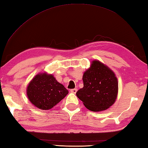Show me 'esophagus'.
Wrapping results in <instances>:
<instances>
[{
	"mask_svg": "<svg viewBox=\"0 0 148 148\" xmlns=\"http://www.w3.org/2000/svg\"><path fill=\"white\" fill-rule=\"evenodd\" d=\"M70 92L71 93H73V94H76V92H77V88H73V89H71Z\"/></svg>",
	"mask_w": 148,
	"mask_h": 148,
	"instance_id": "1",
	"label": "esophagus"
}]
</instances>
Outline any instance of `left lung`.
Here are the masks:
<instances>
[{"label":"left lung","instance_id":"8db88e82","mask_svg":"<svg viewBox=\"0 0 148 148\" xmlns=\"http://www.w3.org/2000/svg\"><path fill=\"white\" fill-rule=\"evenodd\" d=\"M84 87L77 92V96L92 111L107 110L115 103L119 83L114 72L98 60L92 61L84 72Z\"/></svg>","mask_w":148,"mask_h":148}]
</instances>
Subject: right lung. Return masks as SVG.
<instances>
[{
	"mask_svg": "<svg viewBox=\"0 0 148 148\" xmlns=\"http://www.w3.org/2000/svg\"><path fill=\"white\" fill-rule=\"evenodd\" d=\"M68 90L56 80L54 75L39 73L29 82L27 88L29 101L36 108L48 110L64 99Z\"/></svg>",
	"mask_w": 148,
	"mask_h": 148,
	"instance_id": "right-lung-1",
	"label": "right lung"
}]
</instances>
